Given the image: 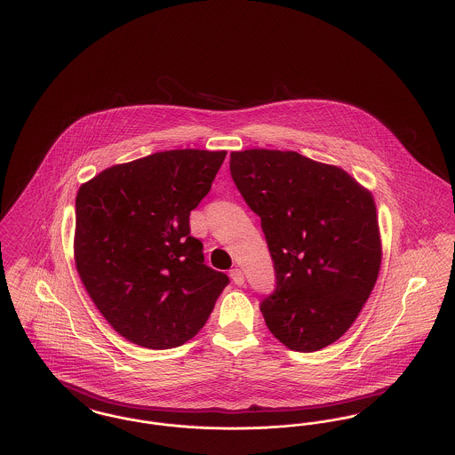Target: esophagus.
I'll use <instances>...</instances> for the list:
<instances>
[{"label": "esophagus", "mask_w": 455, "mask_h": 455, "mask_svg": "<svg viewBox=\"0 0 455 455\" xmlns=\"http://www.w3.org/2000/svg\"><path fill=\"white\" fill-rule=\"evenodd\" d=\"M230 277H232L235 285H243V283H244V274H243V270H239V268H234V270L230 272Z\"/></svg>", "instance_id": "34e87169"}]
</instances>
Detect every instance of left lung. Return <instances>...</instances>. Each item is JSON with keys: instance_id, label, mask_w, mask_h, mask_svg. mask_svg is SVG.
Segmentation results:
<instances>
[{"instance_id": "8db88e82", "label": "left lung", "mask_w": 455, "mask_h": 455, "mask_svg": "<svg viewBox=\"0 0 455 455\" xmlns=\"http://www.w3.org/2000/svg\"><path fill=\"white\" fill-rule=\"evenodd\" d=\"M230 175L261 220L277 277L259 310L282 345L310 353L338 341L381 267L376 204L347 172L298 152L230 154Z\"/></svg>"}]
</instances>
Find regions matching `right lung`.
<instances>
[{"label":"right lung","mask_w":455,"mask_h":455,"mask_svg":"<svg viewBox=\"0 0 455 455\" xmlns=\"http://www.w3.org/2000/svg\"><path fill=\"white\" fill-rule=\"evenodd\" d=\"M225 156L157 152L112 166L77 192V274L114 331L139 347L168 350L192 339L230 282L204 263L188 220Z\"/></svg>","instance_id":"obj_1"}]
</instances>
